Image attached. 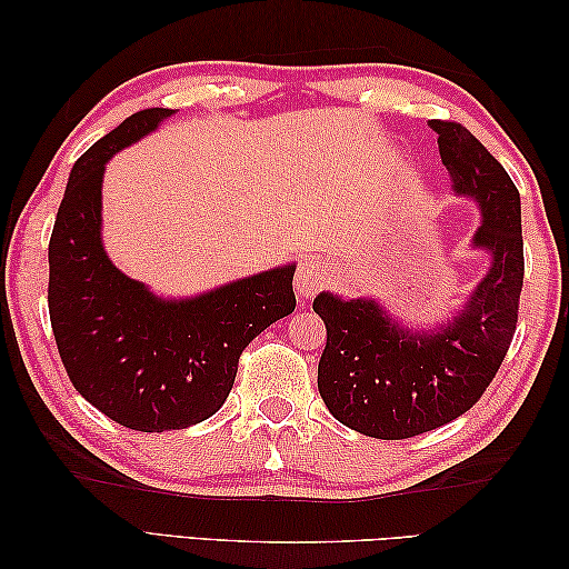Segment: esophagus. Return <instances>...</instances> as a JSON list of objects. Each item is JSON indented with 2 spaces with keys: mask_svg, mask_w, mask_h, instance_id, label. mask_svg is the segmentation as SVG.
Wrapping results in <instances>:
<instances>
[{
  "mask_svg": "<svg viewBox=\"0 0 569 569\" xmlns=\"http://www.w3.org/2000/svg\"><path fill=\"white\" fill-rule=\"evenodd\" d=\"M330 266L325 259H303L296 273V293L300 298L316 296L330 283Z\"/></svg>",
  "mask_w": 569,
  "mask_h": 569,
  "instance_id": "34e87169",
  "label": "esophagus"
}]
</instances>
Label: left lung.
<instances>
[{
    "mask_svg": "<svg viewBox=\"0 0 569 569\" xmlns=\"http://www.w3.org/2000/svg\"><path fill=\"white\" fill-rule=\"evenodd\" d=\"M452 188L481 204L475 247L491 269L462 316L435 332H410L367 298L312 300L328 330L318 389L330 413L357 432L406 440L459 418L497 377L509 352L523 288L521 196L503 166L467 127L432 119Z\"/></svg>",
    "mask_w": 569,
    "mask_h": 569,
    "instance_id": "8db88e82",
    "label": "left lung"
}]
</instances>
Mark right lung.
Masks as SVG:
<instances>
[{"mask_svg": "<svg viewBox=\"0 0 569 569\" xmlns=\"http://www.w3.org/2000/svg\"><path fill=\"white\" fill-rule=\"evenodd\" d=\"M173 110L127 117L76 161L48 241V312L76 391L131 430H183L222 408L244 347L296 310V266L239 278L190 300H161L107 259L102 173Z\"/></svg>", "mask_w": 569, "mask_h": 569, "instance_id": "right-lung-1", "label": "right lung"}]
</instances>
